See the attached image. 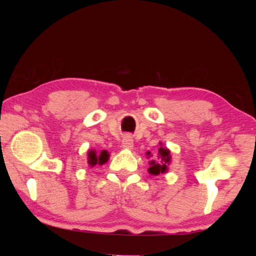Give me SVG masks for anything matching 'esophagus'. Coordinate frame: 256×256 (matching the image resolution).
I'll return each mask as SVG.
<instances>
[{
    "instance_id": "34e87169",
    "label": "esophagus",
    "mask_w": 256,
    "mask_h": 256,
    "mask_svg": "<svg viewBox=\"0 0 256 256\" xmlns=\"http://www.w3.org/2000/svg\"><path fill=\"white\" fill-rule=\"evenodd\" d=\"M134 146V142H132V138L130 135H126L124 138H122V148L124 149H132Z\"/></svg>"
}]
</instances>
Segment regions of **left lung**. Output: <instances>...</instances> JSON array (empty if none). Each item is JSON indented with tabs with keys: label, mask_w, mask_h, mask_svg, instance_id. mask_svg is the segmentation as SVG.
I'll return each instance as SVG.
<instances>
[{
	"label": "left lung",
	"mask_w": 256,
	"mask_h": 256,
	"mask_svg": "<svg viewBox=\"0 0 256 256\" xmlns=\"http://www.w3.org/2000/svg\"><path fill=\"white\" fill-rule=\"evenodd\" d=\"M158 160L155 162V160H152L150 162L149 172L152 174H163L166 171V166L170 163V152L166 148H162L160 146L158 150Z\"/></svg>",
	"instance_id": "1"
}]
</instances>
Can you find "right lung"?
<instances>
[{"label": "right lung", "mask_w": 256, "mask_h": 256, "mask_svg": "<svg viewBox=\"0 0 256 256\" xmlns=\"http://www.w3.org/2000/svg\"><path fill=\"white\" fill-rule=\"evenodd\" d=\"M108 160V152L106 150L100 152V155H96L94 150H90L88 152V163L90 166H96V164H104V162H107Z\"/></svg>", "instance_id": "add662e5"}]
</instances>
